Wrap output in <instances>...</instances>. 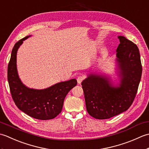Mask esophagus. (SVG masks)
Returning <instances> with one entry per match:
<instances>
[{
    "mask_svg": "<svg viewBox=\"0 0 149 149\" xmlns=\"http://www.w3.org/2000/svg\"><path fill=\"white\" fill-rule=\"evenodd\" d=\"M83 79H84V77L83 76V75H79V76L77 79L78 84H81V82L83 81Z\"/></svg>",
    "mask_w": 149,
    "mask_h": 149,
    "instance_id": "1",
    "label": "esophagus"
}]
</instances>
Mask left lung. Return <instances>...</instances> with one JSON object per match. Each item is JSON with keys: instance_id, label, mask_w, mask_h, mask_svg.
I'll return each mask as SVG.
<instances>
[{"instance_id": "left-lung-1", "label": "left lung", "mask_w": 149, "mask_h": 149, "mask_svg": "<svg viewBox=\"0 0 149 149\" xmlns=\"http://www.w3.org/2000/svg\"><path fill=\"white\" fill-rule=\"evenodd\" d=\"M115 72L116 77L91 72L82 82L88 113L96 119H108L127 111L133 102L141 80L142 66L136 44L118 36Z\"/></svg>"}]
</instances>
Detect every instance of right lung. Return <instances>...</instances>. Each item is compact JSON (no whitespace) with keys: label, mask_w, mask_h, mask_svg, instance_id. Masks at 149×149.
<instances>
[{"label":"right lung","mask_w":149,"mask_h":149,"mask_svg":"<svg viewBox=\"0 0 149 149\" xmlns=\"http://www.w3.org/2000/svg\"><path fill=\"white\" fill-rule=\"evenodd\" d=\"M31 36L19 40L13 48L8 67L10 91L16 106L22 111L36 119L50 120L61 113L66 95L76 86L77 80L72 79L40 90L29 88L22 83L17 70V51L24 41Z\"/></svg>","instance_id":"right-lung-1"}]
</instances>
